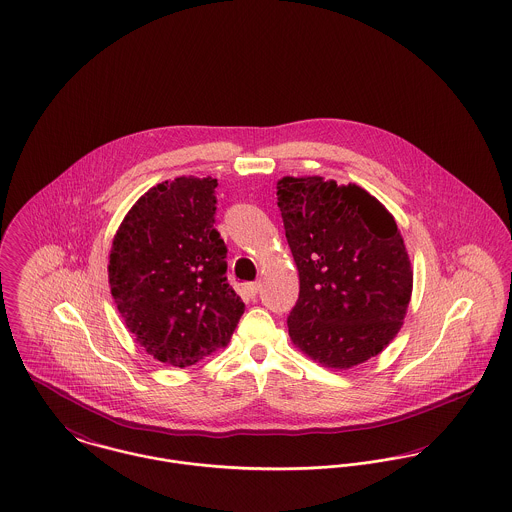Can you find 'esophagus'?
Returning a JSON list of instances; mask_svg holds the SVG:
<instances>
[{
    "label": "esophagus",
    "mask_w": 512,
    "mask_h": 512,
    "mask_svg": "<svg viewBox=\"0 0 512 512\" xmlns=\"http://www.w3.org/2000/svg\"><path fill=\"white\" fill-rule=\"evenodd\" d=\"M243 290H245V294H247L249 298H255V296L259 294V290H261V282H247V284L243 286Z\"/></svg>",
    "instance_id": "esophagus-1"
}]
</instances>
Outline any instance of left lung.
<instances>
[{
  "instance_id": "1",
  "label": "left lung",
  "mask_w": 512,
  "mask_h": 512,
  "mask_svg": "<svg viewBox=\"0 0 512 512\" xmlns=\"http://www.w3.org/2000/svg\"><path fill=\"white\" fill-rule=\"evenodd\" d=\"M276 195L300 275L288 315L294 345L331 368L382 353L413 288L394 216L364 189L323 177H284Z\"/></svg>"
}]
</instances>
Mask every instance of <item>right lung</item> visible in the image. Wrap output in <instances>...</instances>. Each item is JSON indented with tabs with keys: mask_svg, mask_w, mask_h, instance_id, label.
<instances>
[{
	"mask_svg": "<svg viewBox=\"0 0 512 512\" xmlns=\"http://www.w3.org/2000/svg\"><path fill=\"white\" fill-rule=\"evenodd\" d=\"M212 177H177L140 198L118 228L109 282L136 341L165 364L191 366L226 347L245 304L228 284L214 228Z\"/></svg>",
	"mask_w": 512,
	"mask_h": 512,
	"instance_id": "add662e5",
	"label": "right lung"
}]
</instances>
